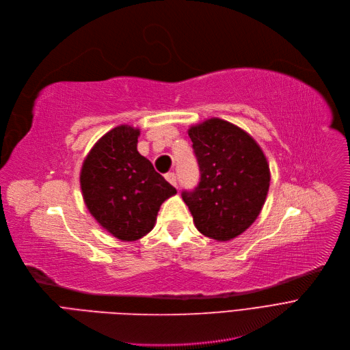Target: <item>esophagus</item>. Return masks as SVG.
Instances as JSON below:
<instances>
[{
  "label": "esophagus",
  "instance_id": "esophagus-1",
  "mask_svg": "<svg viewBox=\"0 0 350 350\" xmlns=\"http://www.w3.org/2000/svg\"><path fill=\"white\" fill-rule=\"evenodd\" d=\"M165 178H166V180L170 182L171 185H174V187H176L178 185V182H176V175L174 174V172H168L165 175Z\"/></svg>",
  "mask_w": 350,
  "mask_h": 350
}]
</instances>
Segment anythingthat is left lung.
Returning <instances> with one entry per match:
<instances>
[{
    "instance_id": "left-lung-1",
    "label": "left lung",
    "mask_w": 350,
    "mask_h": 350,
    "mask_svg": "<svg viewBox=\"0 0 350 350\" xmlns=\"http://www.w3.org/2000/svg\"><path fill=\"white\" fill-rule=\"evenodd\" d=\"M199 166V184L182 192L196 229L230 241L251 226L269 191L271 172L260 146L239 126L219 118L188 131Z\"/></svg>"
}]
</instances>
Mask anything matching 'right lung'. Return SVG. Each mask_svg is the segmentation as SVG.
<instances>
[{
    "label": "right lung",
    "mask_w": 350,
    "mask_h": 350,
    "mask_svg": "<svg viewBox=\"0 0 350 350\" xmlns=\"http://www.w3.org/2000/svg\"><path fill=\"white\" fill-rule=\"evenodd\" d=\"M139 129L120 125L99 139L82 163L81 191L96 222L121 241H137L155 225L176 189L138 149Z\"/></svg>",
    "instance_id": "right-lung-1"
}]
</instances>
